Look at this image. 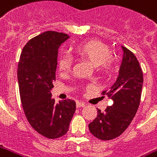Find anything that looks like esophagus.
I'll use <instances>...</instances> for the list:
<instances>
[{
  "label": "esophagus",
  "mask_w": 157,
  "mask_h": 157,
  "mask_svg": "<svg viewBox=\"0 0 157 157\" xmlns=\"http://www.w3.org/2000/svg\"><path fill=\"white\" fill-rule=\"evenodd\" d=\"M85 106V104L83 103V102H76V107L77 108H80V107H84Z\"/></svg>",
  "instance_id": "1"
}]
</instances>
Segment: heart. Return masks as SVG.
Here are the masks:
<instances>
[{
    "instance_id": "b5f03b06",
    "label": "heart",
    "mask_w": 157,
    "mask_h": 157,
    "mask_svg": "<svg viewBox=\"0 0 157 157\" xmlns=\"http://www.w3.org/2000/svg\"><path fill=\"white\" fill-rule=\"evenodd\" d=\"M76 55L87 61L100 72H107L111 67L112 60L109 47L98 40H91L78 45L75 48ZM72 60L68 56H61L59 59V68L62 71H69Z\"/></svg>"
}]
</instances>
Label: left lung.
Masks as SVG:
<instances>
[{"label": "left lung", "instance_id": "8db88e82", "mask_svg": "<svg viewBox=\"0 0 157 157\" xmlns=\"http://www.w3.org/2000/svg\"><path fill=\"white\" fill-rule=\"evenodd\" d=\"M122 59L117 81L103 94L114 103L88 125L91 133L102 140L120 136L130 125L139 109L143 86V72L135 55L121 46Z\"/></svg>", "mask_w": 157, "mask_h": 157}]
</instances>
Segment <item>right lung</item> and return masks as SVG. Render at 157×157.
I'll list each match as a JSON object with an SVG mask.
<instances>
[{
  "label": "right lung",
  "instance_id": "obj_1",
  "mask_svg": "<svg viewBox=\"0 0 157 157\" xmlns=\"http://www.w3.org/2000/svg\"><path fill=\"white\" fill-rule=\"evenodd\" d=\"M70 36L46 31L28 41L17 66L22 106L29 124L48 139H58L69 130L75 111L71 99L55 103L51 90L56 80L58 50Z\"/></svg>",
  "mask_w": 157,
  "mask_h": 157
}]
</instances>
